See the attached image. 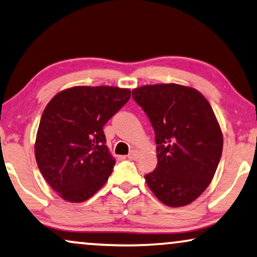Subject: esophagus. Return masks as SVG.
<instances>
[{"mask_svg": "<svg viewBox=\"0 0 257 257\" xmlns=\"http://www.w3.org/2000/svg\"><path fill=\"white\" fill-rule=\"evenodd\" d=\"M128 160H131V161H137L138 158H139V151H137V150H132L131 153L128 154Z\"/></svg>", "mask_w": 257, "mask_h": 257, "instance_id": "1", "label": "esophagus"}]
</instances>
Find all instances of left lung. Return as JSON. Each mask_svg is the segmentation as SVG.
<instances>
[{
    "instance_id": "8db88e82",
    "label": "left lung",
    "mask_w": 257,
    "mask_h": 257,
    "mask_svg": "<svg viewBox=\"0 0 257 257\" xmlns=\"http://www.w3.org/2000/svg\"><path fill=\"white\" fill-rule=\"evenodd\" d=\"M150 119L157 167L145 175L149 188L170 207L191 204L213 179L223 151V135L211 104L191 87L175 83L132 90Z\"/></svg>"
}]
</instances>
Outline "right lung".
Masks as SVG:
<instances>
[{
    "instance_id": "1",
    "label": "right lung",
    "mask_w": 257,
    "mask_h": 257,
    "mask_svg": "<svg viewBox=\"0 0 257 257\" xmlns=\"http://www.w3.org/2000/svg\"><path fill=\"white\" fill-rule=\"evenodd\" d=\"M130 96V89L81 85L59 91L47 103L34 154L41 175L64 200H88L108 180L115 160L103 126Z\"/></svg>"
}]
</instances>
